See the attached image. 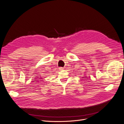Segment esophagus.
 I'll return each instance as SVG.
<instances>
[{
	"instance_id": "1",
	"label": "esophagus",
	"mask_w": 124,
	"mask_h": 124,
	"mask_svg": "<svg viewBox=\"0 0 124 124\" xmlns=\"http://www.w3.org/2000/svg\"><path fill=\"white\" fill-rule=\"evenodd\" d=\"M59 69H60V70H63V67H59Z\"/></svg>"
}]
</instances>
